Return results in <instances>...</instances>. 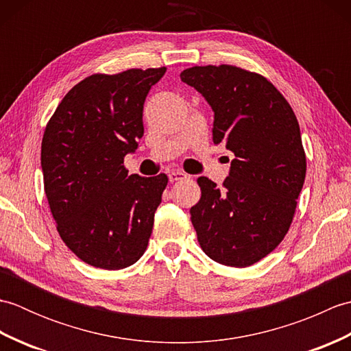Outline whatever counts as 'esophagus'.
I'll list each match as a JSON object with an SVG mask.
<instances>
[{
    "instance_id": "1",
    "label": "esophagus",
    "mask_w": 351,
    "mask_h": 351,
    "mask_svg": "<svg viewBox=\"0 0 351 351\" xmlns=\"http://www.w3.org/2000/svg\"><path fill=\"white\" fill-rule=\"evenodd\" d=\"M189 175L184 173L182 170H170L169 171V181L170 182H176V181H182V180H187Z\"/></svg>"
}]
</instances>
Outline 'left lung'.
I'll use <instances>...</instances> for the list:
<instances>
[{"instance_id":"1","label":"left lung","mask_w":351,"mask_h":351,"mask_svg":"<svg viewBox=\"0 0 351 351\" xmlns=\"http://www.w3.org/2000/svg\"><path fill=\"white\" fill-rule=\"evenodd\" d=\"M181 80L214 111L213 140L235 155L223 187L200 176L191 223L215 263L249 267L273 252L293 223L306 155L300 126L265 77L232 64L193 66Z\"/></svg>"}]
</instances>
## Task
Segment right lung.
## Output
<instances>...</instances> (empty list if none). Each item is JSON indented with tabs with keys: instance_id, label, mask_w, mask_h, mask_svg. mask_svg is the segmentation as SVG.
I'll list each match as a JSON object with an SVG mask.
<instances>
[{
	"instance_id": "add662e5",
	"label": "right lung",
	"mask_w": 351,
	"mask_h": 351,
	"mask_svg": "<svg viewBox=\"0 0 351 351\" xmlns=\"http://www.w3.org/2000/svg\"><path fill=\"white\" fill-rule=\"evenodd\" d=\"M164 72L93 73L66 93L45 128L51 214L64 244L88 265L121 270L147 247L169 178L128 175L123 158L143 137V104Z\"/></svg>"
}]
</instances>
